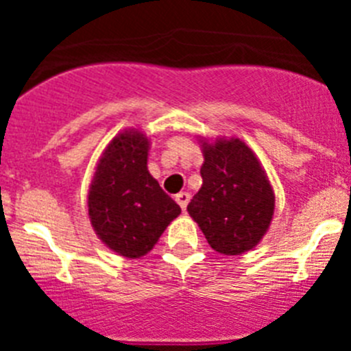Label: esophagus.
I'll list each match as a JSON object with an SVG mask.
<instances>
[{
	"mask_svg": "<svg viewBox=\"0 0 351 351\" xmlns=\"http://www.w3.org/2000/svg\"><path fill=\"white\" fill-rule=\"evenodd\" d=\"M176 202L181 206L182 210H186L188 207V202H190V193H186V191H181V193L176 195Z\"/></svg>",
	"mask_w": 351,
	"mask_h": 351,
	"instance_id": "esophagus-1",
	"label": "esophagus"
}]
</instances>
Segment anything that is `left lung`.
<instances>
[{"label":"left lung","mask_w":351,"mask_h":351,"mask_svg":"<svg viewBox=\"0 0 351 351\" xmlns=\"http://www.w3.org/2000/svg\"><path fill=\"white\" fill-rule=\"evenodd\" d=\"M202 188L188 204L213 250L241 255L260 243L274 214V193L258 160L239 138L204 144Z\"/></svg>","instance_id":"1"}]
</instances>
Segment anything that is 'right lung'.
Instances as JSON below:
<instances>
[{"label":"right lung","mask_w":351,"mask_h":351,"mask_svg":"<svg viewBox=\"0 0 351 351\" xmlns=\"http://www.w3.org/2000/svg\"><path fill=\"white\" fill-rule=\"evenodd\" d=\"M147 138L119 133L96 167L88 197L96 234L116 253L138 258L153 250L181 207L147 170Z\"/></svg>","instance_id":"add662e5"}]
</instances>
